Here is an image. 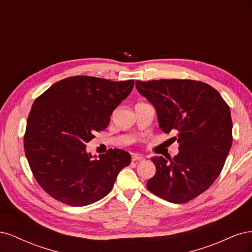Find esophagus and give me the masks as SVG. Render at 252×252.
Listing matches in <instances>:
<instances>
[{
  "label": "esophagus",
  "mask_w": 252,
  "mask_h": 252,
  "mask_svg": "<svg viewBox=\"0 0 252 252\" xmlns=\"http://www.w3.org/2000/svg\"><path fill=\"white\" fill-rule=\"evenodd\" d=\"M144 158L142 156H139V155H132L131 157V161L132 162H141V161H144Z\"/></svg>",
  "instance_id": "esophagus-1"
}]
</instances>
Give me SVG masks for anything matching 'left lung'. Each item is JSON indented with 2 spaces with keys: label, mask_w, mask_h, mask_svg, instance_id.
<instances>
[{
  "label": "left lung",
  "mask_w": 252,
  "mask_h": 252,
  "mask_svg": "<svg viewBox=\"0 0 252 252\" xmlns=\"http://www.w3.org/2000/svg\"><path fill=\"white\" fill-rule=\"evenodd\" d=\"M136 89L155 106L159 128L173 131L179 154L166 159L154 157L150 192L180 204L207 190L222 171L232 144L229 106L210 85L193 80L135 82Z\"/></svg>",
  "instance_id": "1"
}]
</instances>
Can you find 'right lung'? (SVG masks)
I'll use <instances>...</instances> for the list:
<instances>
[{"label":"right lung","mask_w":252,"mask_h":252,"mask_svg":"<svg viewBox=\"0 0 252 252\" xmlns=\"http://www.w3.org/2000/svg\"><path fill=\"white\" fill-rule=\"evenodd\" d=\"M133 85V80L75 75L53 84L35 98L27 119L24 150L34 179L53 199L80 207L111 191L131 156L114 148L93 159L86 144L95 131L107 128L112 111Z\"/></svg>","instance_id":"obj_1"}]
</instances>
